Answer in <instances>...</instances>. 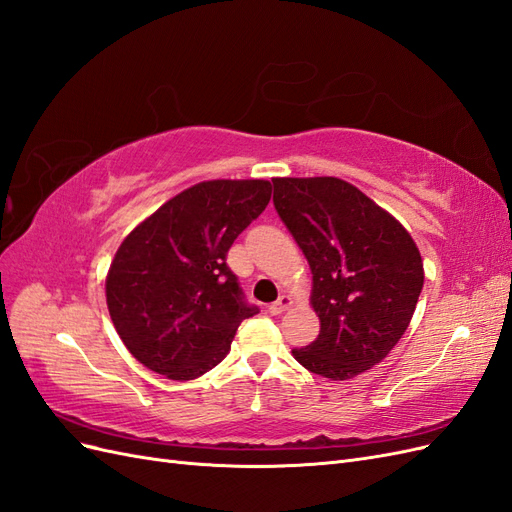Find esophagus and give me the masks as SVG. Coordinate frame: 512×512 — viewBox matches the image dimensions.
<instances>
[{
  "label": "esophagus",
  "mask_w": 512,
  "mask_h": 512,
  "mask_svg": "<svg viewBox=\"0 0 512 512\" xmlns=\"http://www.w3.org/2000/svg\"><path fill=\"white\" fill-rule=\"evenodd\" d=\"M290 303H292V301L286 297V294H282L280 299H277L275 303L269 305V314H271V316H280L282 312H286V309L290 307Z\"/></svg>",
  "instance_id": "1"
}]
</instances>
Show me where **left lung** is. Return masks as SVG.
<instances>
[{"instance_id":"left-lung-1","label":"left lung","mask_w":512,"mask_h":512,"mask_svg":"<svg viewBox=\"0 0 512 512\" xmlns=\"http://www.w3.org/2000/svg\"><path fill=\"white\" fill-rule=\"evenodd\" d=\"M273 205L314 275L320 333L292 356L312 374L350 380L380 363L406 333L423 290L410 232L337 177L273 179Z\"/></svg>"}]
</instances>
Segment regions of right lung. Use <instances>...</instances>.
Wrapping results in <instances>:
<instances>
[{
	"instance_id": "right-lung-1",
	"label": "right lung",
	"mask_w": 512,
	"mask_h": 512,
	"mask_svg": "<svg viewBox=\"0 0 512 512\" xmlns=\"http://www.w3.org/2000/svg\"><path fill=\"white\" fill-rule=\"evenodd\" d=\"M269 200L265 179L203 181L123 239L106 275V305L136 361L170 380H194L224 359L239 324L258 314L226 254Z\"/></svg>"
}]
</instances>
